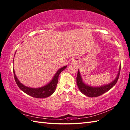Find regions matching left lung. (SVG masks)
I'll list each match as a JSON object with an SVG mask.
<instances>
[{
	"mask_svg": "<svg viewBox=\"0 0 130 130\" xmlns=\"http://www.w3.org/2000/svg\"><path fill=\"white\" fill-rule=\"evenodd\" d=\"M121 67V65H120L118 74H117L115 79L113 81H112L111 83L107 84V85H103L100 87H93L87 85L86 84L84 83V81H83L82 78H81L80 71L78 70L76 77V83L78 86V88H79L80 91L82 92L83 94L88 96V97L95 98L100 96L103 94V93L108 91V90H110L116 84L119 77Z\"/></svg>",
	"mask_w": 130,
	"mask_h": 130,
	"instance_id": "8db88e82",
	"label": "left lung"
}]
</instances>
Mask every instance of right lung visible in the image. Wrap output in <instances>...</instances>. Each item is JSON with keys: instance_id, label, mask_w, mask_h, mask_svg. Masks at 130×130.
Returning <instances> with one entry per match:
<instances>
[{"instance_id": "add662e5", "label": "right lung", "mask_w": 130, "mask_h": 130, "mask_svg": "<svg viewBox=\"0 0 130 130\" xmlns=\"http://www.w3.org/2000/svg\"><path fill=\"white\" fill-rule=\"evenodd\" d=\"M66 67H67V66H64V67L60 68L56 72L55 75H54V76L52 79V80H51L49 83H48L47 85L43 87H39V88H31V87H29L24 85L18 79L15 74V71L13 68L14 79L15 80L17 85L19 87L20 89L22 90L23 92L26 93V94L35 98H46L51 96L54 92V91H55L57 84L58 83L59 75L61 73V71L65 70Z\"/></svg>"}]
</instances>
